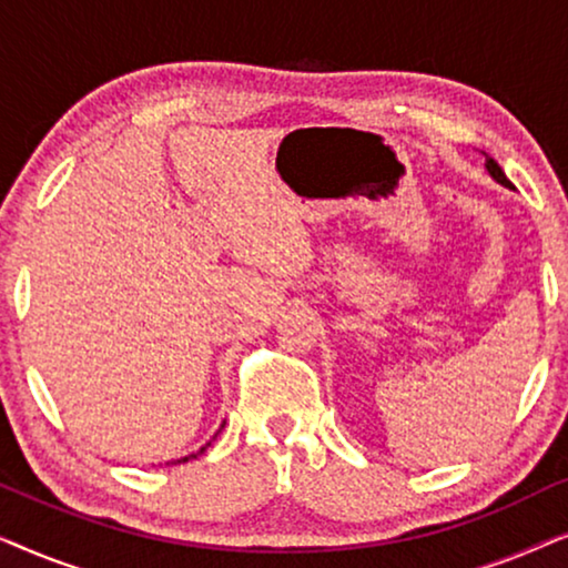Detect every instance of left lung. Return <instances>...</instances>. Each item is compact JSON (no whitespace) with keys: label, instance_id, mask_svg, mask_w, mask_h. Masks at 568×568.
Returning <instances> with one entry per match:
<instances>
[{"label":"left lung","instance_id":"1","mask_svg":"<svg viewBox=\"0 0 568 568\" xmlns=\"http://www.w3.org/2000/svg\"><path fill=\"white\" fill-rule=\"evenodd\" d=\"M486 170H488V175H491L496 183H501V185H504V189H515V185H511V181H509V178H507V175H504V170L499 168V162H496V160H491V158H486Z\"/></svg>","mask_w":568,"mask_h":568}]
</instances>
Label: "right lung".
Listing matches in <instances>:
<instances>
[{"label":"right lung","mask_w":568,"mask_h":568,"mask_svg":"<svg viewBox=\"0 0 568 568\" xmlns=\"http://www.w3.org/2000/svg\"><path fill=\"white\" fill-rule=\"evenodd\" d=\"M209 445H212V442H206V445H204V447H201V449H199V453H193V455H189V457H181V460H175V463H189V460H191V457H199L201 453H206V447H209Z\"/></svg>","instance_id":"right-lung-1"}]
</instances>
